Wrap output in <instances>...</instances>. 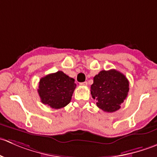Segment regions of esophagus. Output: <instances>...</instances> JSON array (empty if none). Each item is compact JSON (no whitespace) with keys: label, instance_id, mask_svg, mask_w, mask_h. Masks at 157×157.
I'll return each mask as SVG.
<instances>
[{"label":"esophagus","instance_id":"obj_1","mask_svg":"<svg viewBox=\"0 0 157 157\" xmlns=\"http://www.w3.org/2000/svg\"><path fill=\"white\" fill-rule=\"evenodd\" d=\"M80 85H81V86H86V85H87V82L85 81L83 82V83H80Z\"/></svg>","mask_w":157,"mask_h":157}]
</instances>
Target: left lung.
Masks as SVG:
<instances>
[{
    "instance_id": "obj_1",
    "label": "left lung",
    "mask_w": 157,
    "mask_h": 157,
    "mask_svg": "<svg viewBox=\"0 0 157 157\" xmlns=\"http://www.w3.org/2000/svg\"><path fill=\"white\" fill-rule=\"evenodd\" d=\"M92 97L96 105L105 112H114L121 108L129 91L127 77L115 69L101 71L93 77L91 85Z\"/></svg>"
}]
</instances>
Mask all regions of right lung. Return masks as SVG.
Returning a JSON list of instances; mask_svg holds the SVG:
<instances>
[{
	"label": "right lung",
	"instance_id": "1",
	"mask_svg": "<svg viewBox=\"0 0 157 157\" xmlns=\"http://www.w3.org/2000/svg\"><path fill=\"white\" fill-rule=\"evenodd\" d=\"M76 86L74 79L58 71L41 78L38 93L42 103L58 109L70 103Z\"/></svg>",
	"mask_w": 157,
	"mask_h": 157
}]
</instances>
